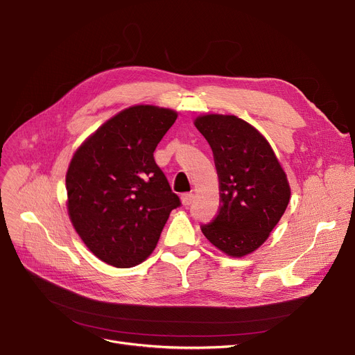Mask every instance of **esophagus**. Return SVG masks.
I'll use <instances>...</instances> for the list:
<instances>
[{
  "instance_id": "34e87169",
  "label": "esophagus",
  "mask_w": 355,
  "mask_h": 355,
  "mask_svg": "<svg viewBox=\"0 0 355 355\" xmlns=\"http://www.w3.org/2000/svg\"><path fill=\"white\" fill-rule=\"evenodd\" d=\"M193 200H194V194L193 193H184L181 196V202H182V206H185V207H189L190 204L193 202Z\"/></svg>"
}]
</instances>
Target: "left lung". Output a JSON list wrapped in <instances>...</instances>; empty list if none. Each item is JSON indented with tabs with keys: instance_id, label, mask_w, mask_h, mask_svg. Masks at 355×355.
Masks as SVG:
<instances>
[{
	"instance_id": "8db88e82",
	"label": "left lung",
	"mask_w": 355,
	"mask_h": 355,
	"mask_svg": "<svg viewBox=\"0 0 355 355\" xmlns=\"http://www.w3.org/2000/svg\"><path fill=\"white\" fill-rule=\"evenodd\" d=\"M194 125L211 146L221 202L201 232L223 253L243 257L265 243L284 216L291 198L286 174L266 138L246 121L209 114Z\"/></svg>"
}]
</instances>
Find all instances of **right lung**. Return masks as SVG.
<instances>
[{
  "label": "right lung",
  "mask_w": 355,
  "mask_h": 355,
  "mask_svg": "<svg viewBox=\"0 0 355 355\" xmlns=\"http://www.w3.org/2000/svg\"><path fill=\"white\" fill-rule=\"evenodd\" d=\"M177 116L175 110L154 105L123 109L98 128L69 164L70 221L87 249L107 265L144 262L181 204L154 159Z\"/></svg>",
  "instance_id": "right-lung-1"
}]
</instances>
